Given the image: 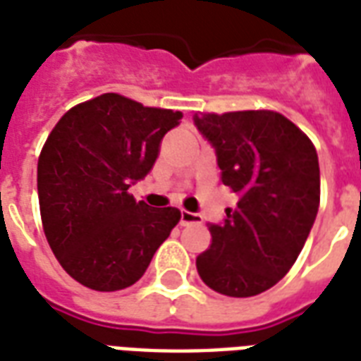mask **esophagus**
<instances>
[{
    "instance_id": "1",
    "label": "esophagus",
    "mask_w": 361,
    "mask_h": 361,
    "mask_svg": "<svg viewBox=\"0 0 361 361\" xmlns=\"http://www.w3.org/2000/svg\"><path fill=\"white\" fill-rule=\"evenodd\" d=\"M200 221H202V217H200L199 214H195V212L181 210V217H180V224H181V225L200 224Z\"/></svg>"
}]
</instances>
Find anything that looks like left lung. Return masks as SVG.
I'll list each match as a JSON object with an SVG mask.
<instances>
[{"label":"left lung","mask_w":361,"mask_h":361,"mask_svg":"<svg viewBox=\"0 0 361 361\" xmlns=\"http://www.w3.org/2000/svg\"><path fill=\"white\" fill-rule=\"evenodd\" d=\"M216 151L221 181L238 195L212 246L197 257L208 288L252 297L284 279L301 254L320 206V166L312 142L276 111L195 114Z\"/></svg>","instance_id":"obj_1"}]
</instances>
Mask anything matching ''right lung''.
Returning <instances> with one entry per match:
<instances>
[{
  "mask_svg": "<svg viewBox=\"0 0 361 361\" xmlns=\"http://www.w3.org/2000/svg\"><path fill=\"white\" fill-rule=\"evenodd\" d=\"M181 117L107 92L71 107L49 134L37 161L41 221L52 254L79 284L125 290L178 225V208L151 210L128 189L149 174Z\"/></svg>",
  "mask_w": 361,
  "mask_h": 361,
  "instance_id": "right-lung-1",
  "label": "right lung"
}]
</instances>
